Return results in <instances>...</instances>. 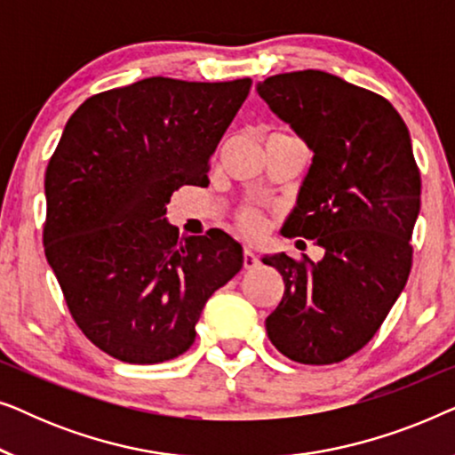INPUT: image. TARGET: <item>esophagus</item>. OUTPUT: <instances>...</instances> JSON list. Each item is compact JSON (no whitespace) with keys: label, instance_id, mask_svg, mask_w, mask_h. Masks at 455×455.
<instances>
[{"label":"esophagus","instance_id":"1","mask_svg":"<svg viewBox=\"0 0 455 455\" xmlns=\"http://www.w3.org/2000/svg\"><path fill=\"white\" fill-rule=\"evenodd\" d=\"M259 257L254 254L251 248H244V269H254V267H259Z\"/></svg>","mask_w":455,"mask_h":455}]
</instances>
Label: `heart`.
Segmentation results:
<instances>
[{
	"instance_id": "1",
	"label": "heart",
	"mask_w": 455,
	"mask_h": 455,
	"mask_svg": "<svg viewBox=\"0 0 455 455\" xmlns=\"http://www.w3.org/2000/svg\"><path fill=\"white\" fill-rule=\"evenodd\" d=\"M238 223L242 232L248 235H259L265 229V215L259 209L246 207L238 213Z\"/></svg>"
}]
</instances>
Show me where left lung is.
Wrapping results in <instances>:
<instances>
[{"instance_id": "obj_1", "label": "left lung", "mask_w": 455, "mask_h": 455, "mask_svg": "<svg viewBox=\"0 0 455 455\" xmlns=\"http://www.w3.org/2000/svg\"><path fill=\"white\" fill-rule=\"evenodd\" d=\"M257 92L313 151L283 234L325 251L319 263L265 254L285 285L267 335L294 363H341L369 344L408 282L420 211L410 132L387 99L321 70L275 74Z\"/></svg>"}]
</instances>
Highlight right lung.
<instances>
[{"mask_svg":"<svg viewBox=\"0 0 455 455\" xmlns=\"http://www.w3.org/2000/svg\"><path fill=\"white\" fill-rule=\"evenodd\" d=\"M252 80L164 76L111 89L68 120L45 172V257L72 319L109 356L157 364L195 344L204 304L242 269L221 229L180 238L165 220L209 159Z\"/></svg>","mask_w":455,"mask_h":455,"instance_id":"obj_1","label":"right lung"}]
</instances>
